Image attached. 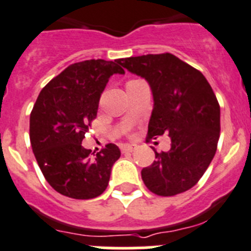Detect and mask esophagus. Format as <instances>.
I'll use <instances>...</instances> for the list:
<instances>
[{
  "instance_id": "obj_1",
  "label": "esophagus",
  "mask_w": 251,
  "mask_h": 251,
  "mask_svg": "<svg viewBox=\"0 0 251 251\" xmlns=\"http://www.w3.org/2000/svg\"><path fill=\"white\" fill-rule=\"evenodd\" d=\"M136 145L135 144H126V145H124L123 148H121V151L123 152H132L134 150H136Z\"/></svg>"
}]
</instances>
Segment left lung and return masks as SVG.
Here are the masks:
<instances>
[{
    "label": "left lung",
    "mask_w": 251,
    "mask_h": 251,
    "mask_svg": "<svg viewBox=\"0 0 251 251\" xmlns=\"http://www.w3.org/2000/svg\"><path fill=\"white\" fill-rule=\"evenodd\" d=\"M145 78L154 108L147 141L162 135L171 138V149L158 152L143 168L141 178L150 192L163 197L188 191L201 179L217 150L220 104L203 74L171 53L148 54L117 60Z\"/></svg>",
    "instance_id": "obj_1"
}]
</instances>
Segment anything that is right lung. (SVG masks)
Returning a JSON list of instances; mask_svg holds the SVG:
<instances>
[{"instance_id": "right-lung-1", "label": "right lung", "mask_w": 251, "mask_h": 251, "mask_svg": "<svg viewBox=\"0 0 251 251\" xmlns=\"http://www.w3.org/2000/svg\"><path fill=\"white\" fill-rule=\"evenodd\" d=\"M115 62L74 63L41 89L30 113V143L45 179L74 200L99 197L107 188L111 169L121 155L107 144L95 156L82 140L97 116L108 78L124 71Z\"/></svg>"}]
</instances>
